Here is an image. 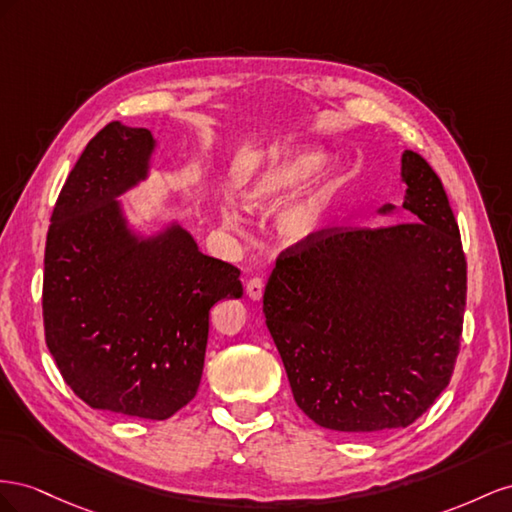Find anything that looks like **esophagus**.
<instances>
[{
    "label": "esophagus",
    "mask_w": 512,
    "mask_h": 512,
    "mask_svg": "<svg viewBox=\"0 0 512 512\" xmlns=\"http://www.w3.org/2000/svg\"><path fill=\"white\" fill-rule=\"evenodd\" d=\"M246 296L251 300H261L264 296V281L261 279H251L246 283Z\"/></svg>",
    "instance_id": "esophagus-1"
}]
</instances>
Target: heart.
Listing matches in <instances>:
<instances>
[{"instance_id":"heart-1","label":"heart","mask_w":512,"mask_h":512,"mask_svg":"<svg viewBox=\"0 0 512 512\" xmlns=\"http://www.w3.org/2000/svg\"><path fill=\"white\" fill-rule=\"evenodd\" d=\"M328 163L330 154L321 148L291 150L242 167L233 178V186L248 210L268 212L311 186L326 171ZM334 195H337V184L326 182L285 203L276 214L279 236L291 244L313 240L328 221ZM221 216L225 227L242 231L240 216L231 206H223Z\"/></svg>"}]
</instances>
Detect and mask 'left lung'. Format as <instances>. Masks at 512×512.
Masks as SVG:
<instances>
[{"instance_id":"left-lung-1","label":"left lung","mask_w":512,"mask_h":512,"mask_svg":"<svg viewBox=\"0 0 512 512\" xmlns=\"http://www.w3.org/2000/svg\"><path fill=\"white\" fill-rule=\"evenodd\" d=\"M401 182L405 223L321 229L279 255L266 285L291 392L324 429L412 425L455 369L467 291L459 225L420 154L403 152Z\"/></svg>"}]
</instances>
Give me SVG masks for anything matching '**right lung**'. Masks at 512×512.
Masks as SVG:
<instances>
[{
	"instance_id": "1",
	"label": "right lung",
	"mask_w": 512,
	"mask_h": 512,
	"mask_svg": "<svg viewBox=\"0 0 512 512\" xmlns=\"http://www.w3.org/2000/svg\"><path fill=\"white\" fill-rule=\"evenodd\" d=\"M156 139L111 122L87 143L51 214L42 315L64 382L94 410L165 420L203 373L210 311L240 270L171 221L143 236L118 199L148 180Z\"/></svg>"
}]
</instances>
